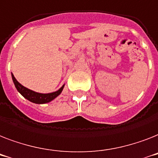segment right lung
Wrapping results in <instances>:
<instances>
[{"label":"right lung","instance_id":"obj_1","mask_svg":"<svg viewBox=\"0 0 158 158\" xmlns=\"http://www.w3.org/2000/svg\"><path fill=\"white\" fill-rule=\"evenodd\" d=\"M12 76V80L14 81L16 89L20 94H22L23 96L24 97L25 99H27V100L31 101L34 103H38V104H42V103H49L50 101H52L53 99H55L57 96H59V94H61V92L64 89V85L58 89L57 91L52 92V93H48V94H42V93H38V92H35L31 89H29L26 88L25 86L22 85L19 81H18L14 75L11 73Z\"/></svg>","mask_w":158,"mask_h":158}]
</instances>
